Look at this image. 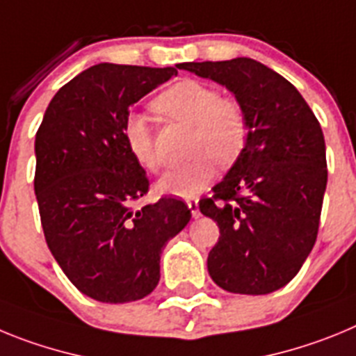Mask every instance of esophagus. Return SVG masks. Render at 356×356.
<instances>
[{
  "instance_id": "1",
  "label": "esophagus",
  "mask_w": 356,
  "mask_h": 356,
  "mask_svg": "<svg viewBox=\"0 0 356 356\" xmlns=\"http://www.w3.org/2000/svg\"><path fill=\"white\" fill-rule=\"evenodd\" d=\"M187 207L191 209V213H193L194 217H200V200H197V197L187 200Z\"/></svg>"
}]
</instances>
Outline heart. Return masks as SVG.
<instances>
[{"label":"heart","instance_id":"heart-1","mask_svg":"<svg viewBox=\"0 0 356 356\" xmlns=\"http://www.w3.org/2000/svg\"><path fill=\"white\" fill-rule=\"evenodd\" d=\"M155 108L196 127L193 153L197 156L169 169L159 181L160 193L180 197L196 196L212 184L216 162L232 165L246 147L250 135L246 112L237 102L222 97L213 85L197 80L178 81L156 97ZM122 134L128 149L143 168L147 171L162 168L155 134L144 115H128Z\"/></svg>","mask_w":356,"mask_h":356}]
</instances>
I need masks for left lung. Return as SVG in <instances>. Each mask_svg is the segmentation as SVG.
<instances>
[{
  "label": "left lung",
  "mask_w": 356,
  "mask_h": 356,
  "mask_svg": "<svg viewBox=\"0 0 356 356\" xmlns=\"http://www.w3.org/2000/svg\"><path fill=\"white\" fill-rule=\"evenodd\" d=\"M234 92L250 135L228 175L200 201L219 226L209 275L234 294L287 285L312 251L325 197V135L291 81L253 58L178 64Z\"/></svg>",
  "instance_id": "obj_1"
}]
</instances>
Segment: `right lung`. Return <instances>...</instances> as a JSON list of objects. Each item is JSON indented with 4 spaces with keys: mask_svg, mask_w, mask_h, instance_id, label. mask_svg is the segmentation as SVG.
Returning a JSON list of instances; mask_svg holds the SVG:
<instances>
[{
    "mask_svg": "<svg viewBox=\"0 0 356 356\" xmlns=\"http://www.w3.org/2000/svg\"><path fill=\"white\" fill-rule=\"evenodd\" d=\"M175 67L97 64L49 102L35 135V187L48 248L71 284L102 303L153 292L160 254L191 221L184 201L134 207L149 180L124 140L130 106Z\"/></svg>",
    "mask_w": 356,
    "mask_h": 356,
    "instance_id": "right-lung-1",
    "label": "right lung"
}]
</instances>
